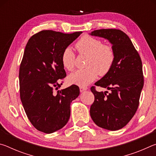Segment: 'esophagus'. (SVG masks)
<instances>
[{
  "instance_id": "esophagus-1",
  "label": "esophagus",
  "mask_w": 156,
  "mask_h": 156,
  "mask_svg": "<svg viewBox=\"0 0 156 156\" xmlns=\"http://www.w3.org/2000/svg\"><path fill=\"white\" fill-rule=\"evenodd\" d=\"M87 89L88 88L86 87H80V92H83L84 91H86Z\"/></svg>"
}]
</instances>
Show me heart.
<instances>
[{"label": "heart", "instance_id": "heart-1", "mask_svg": "<svg viewBox=\"0 0 156 156\" xmlns=\"http://www.w3.org/2000/svg\"><path fill=\"white\" fill-rule=\"evenodd\" d=\"M79 54L87 55L86 68L78 69L68 76L69 83L85 87L94 82L98 76H105L109 73L115 62V52L109 44L89 35H84L76 44ZM76 55L70 47H65L61 55L63 67L72 71L75 66Z\"/></svg>", "mask_w": 156, "mask_h": 156}]
</instances>
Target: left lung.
Segmentation results:
<instances>
[{
	"instance_id": "obj_1",
	"label": "left lung",
	"mask_w": 156,
	"mask_h": 156,
	"mask_svg": "<svg viewBox=\"0 0 156 156\" xmlns=\"http://www.w3.org/2000/svg\"><path fill=\"white\" fill-rule=\"evenodd\" d=\"M91 36L107 39L115 52V62L110 72L95 83L111 92H98L91 87L95 99L90 115L100 127L115 131L122 129L135 115L139 105L144 77L140 56L130 38L122 31L102 29Z\"/></svg>"
}]
</instances>
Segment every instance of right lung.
<instances>
[{
    "mask_svg": "<svg viewBox=\"0 0 156 156\" xmlns=\"http://www.w3.org/2000/svg\"><path fill=\"white\" fill-rule=\"evenodd\" d=\"M81 31L64 34L43 30L29 39L19 69L20 96L28 119L37 130L51 133L62 128L70 117V105L80 94L72 84L58 90L59 82L66 77L61 62L65 47Z\"/></svg>",
    "mask_w": 156,
    "mask_h": 156,
    "instance_id": "1",
    "label": "right lung"
}]
</instances>
